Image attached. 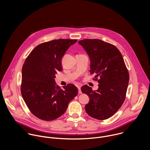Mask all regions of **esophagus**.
<instances>
[{
  "instance_id": "obj_1",
  "label": "esophagus",
  "mask_w": 150,
  "mask_h": 150,
  "mask_svg": "<svg viewBox=\"0 0 150 150\" xmlns=\"http://www.w3.org/2000/svg\"><path fill=\"white\" fill-rule=\"evenodd\" d=\"M77 88H78V89H79V94L82 93V92H81V88H80V86H77Z\"/></svg>"
}]
</instances>
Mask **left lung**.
<instances>
[{"label":"left lung","mask_w":150,"mask_h":150,"mask_svg":"<svg viewBox=\"0 0 150 150\" xmlns=\"http://www.w3.org/2000/svg\"><path fill=\"white\" fill-rule=\"evenodd\" d=\"M79 43L88 54L90 74L99 84L97 91L87 86L81 90L89 98L85 106L91 117L104 120L112 117L122 106L128 86L129 74L122 55L113 44L99 39H84Z\"/></svg>","instance_id":"8db88e82"}]
</instances>
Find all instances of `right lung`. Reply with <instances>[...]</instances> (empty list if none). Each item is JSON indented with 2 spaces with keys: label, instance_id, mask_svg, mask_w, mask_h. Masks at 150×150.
Masks as SVG:
<instances>
[{
  "label": "right lung",
  "instance_id": "right-lung-1",
  "mask_svg": "<svg viewBox=\"0 0 150 150\" xmlns=\"http://www.w3.org/2000/svg\"><path fill=\"white\" fill-rule=\"evenodd\" d=\"M77 40L56 39L36 46L26 58L22 69L21 92L30 111L43 121L54 120L64 114L69 102L78 94L68 84L61 89L55 81L62 70V58Z\"/></svg>",
  "mask_w": 150,
  "mask_h": 150
}]
</instances>
